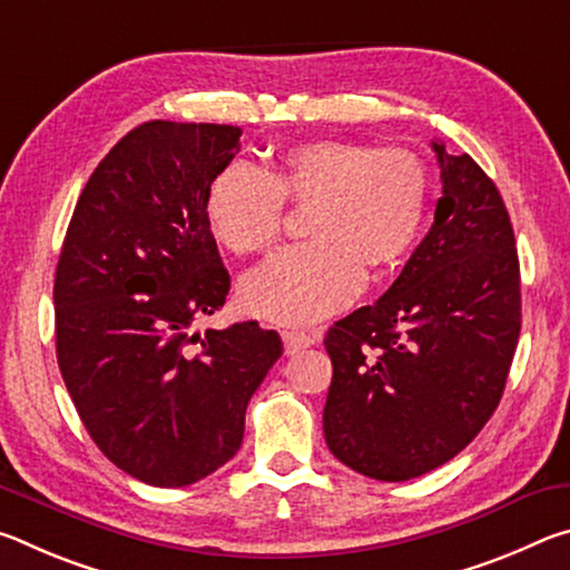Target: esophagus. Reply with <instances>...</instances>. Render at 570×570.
<instances>
[{"label": "esophagus", "mask_w": 570, "mask_h": 570, "mask_svg": "<svg viewBox=\"0 0 570 570\" xmlns=\"http://www.w3.org/2000/svg\"><path fill=\"white\" fill-rule=\"evenodd\" d=\"M282 340H284L286 354H296V352L306 350V346H312L316 342V336L314 334H304V332H284Z\"/></svg>", "instance_id": "34e87169"}]
</instances>
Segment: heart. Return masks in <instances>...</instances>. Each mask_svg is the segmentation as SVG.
I'll list each match as a JSON object with an SVG mask.
<instances>
[{"label":"heart","instance_id":"1","mask_svg":"<svg viewBox=\"0 0 570 570\" xmlns=\"http://www.w3.org/2000/svg\"><path fill=\"white\" fill-rule=\"evenodd\" d=\"M432 178L412 150L356 140H312L286 148L274 173L228 163L206 193V220L220 246L258 254L276 244L284 204L312 206L308 244L286 248L240 282L246 312L276 324H314L350 306L364 266L387 272L417 244Z\"/></svg>","mask_w":570,"mask_h":570}]
</instances>
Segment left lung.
Returning <instances> with one entry per match:
<instances>
[{
	"instance_id": "1",
	"label": "left lung",
	"mask_w": 570,
	"mask_h": 570,
	"mask_svg": "<svg viewBox=\"0 0 570 570\" xmlns=\"http://www.w3.org/2000/svg\"><path fill=\"white\" fill-rule=\"evenodd\" d=\"M435 224L384 296L324 336L332 387L324 438L366 478L402 482L445 465L503 397L520 334V266L495 183L468 153L432 142Z\"/></svg>"
}]
</instances>
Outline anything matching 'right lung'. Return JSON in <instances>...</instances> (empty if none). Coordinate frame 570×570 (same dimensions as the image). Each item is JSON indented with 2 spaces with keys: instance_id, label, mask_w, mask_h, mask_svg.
Masks as SVG:
<instances>
[{
  "instance_id": "add662e5",
  "label": "right lung",
  "mask_w": 570,
  "mask_h": 570,
  "mask_svg": "<svg viewBox=\"0 0 570 570\" xmlns=\"http://www.w3.org/2000/svg\"><path fill=\"white\" fill-rule=\"evenodd\" d=\"M238 138L234 125H138L82 188L57 262L67 392L102 455L156 488L236 455L250 394L284 352L258 322L196 332L230 288L206 193Z\"/></svg>"
}]
</instances>
